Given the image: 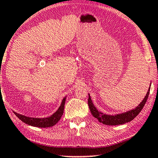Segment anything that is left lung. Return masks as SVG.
<instances>
[{
	"instance_id": "1",
	"label": "left lung",
	"mask_w": 158,
	"mask_h": 158,
	"mask_svg": "<svg viewBox=\"0 0 158 158\" xmlns=\"http://www.w3.org/2000/svg\"><path fill=\"white\" fill-rule=\"evenodd\" d=\"M150 87L149 88L148 93H147L146 96L144 98V100L140 102V104L136 107V108L131 110L128 112L121 113V114H117L115 115H106L104 113L99 112L97 110L95 106L92 103L91 98H90L89 94V98H88V105H89V108L90 110V112L92 114V115L94 118H96L100 123H103L106 125L109 126H116V125H121L123 124V123H128V122L131 121L133 120L137 115L141 112L142 108H144L145 103H146L147 100H148L149 94H150Z\"/></svg>"
}]
</instances>
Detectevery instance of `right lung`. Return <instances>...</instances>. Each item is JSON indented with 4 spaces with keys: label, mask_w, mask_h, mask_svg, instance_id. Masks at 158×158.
<instances>
[{
    "label": "right lung",
    "mask_w": 158,
    "mask_h": 158,
    "mask_svg": "<svg viewBox=\"0 0 158 158\" xmlns=\"http://www.w3.org/2000/svg\"><path fill=\"white\" fill-rule=\"evenodd\" d=\"M66 102V97L63 99L61 104L58 109V110L53 114L50 115L48 118H30L25 116V115L19 114V113L14 112L16 116L19 118L21 121H22L24 123L27 124L32 126V127H40V128H46V127H51L52 126L56 125L58 121H60V117L64 114V105Z\"/></svg>",
    "instance_id": "1"
}]
</instances>
